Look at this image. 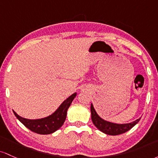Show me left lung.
<instances>
[{
  "mask_svg": "<svg viewBox=\"0 0 158 158\" xmlns=\"http://www.w3.org/2000/svg\"><path fill=\"white\" fill-rule=\"evenodd\" d=\"M91 118L92 121L95 126L98 129L99 131L104 133V134H108V135H118V134H123V133L127 132L130 129H131L134 125L138 123V122L140 120V118L135 121L131 122V123L127 124H116L113 123L105 121L98 116V113H96L95 110L94 109L93 104H91Z\"/></svg>",
  "mask_w": 158,
  "mask_h": 158,
  "instance_id": "left-lung-1",
  "label": "left lung"
}]
</instances>
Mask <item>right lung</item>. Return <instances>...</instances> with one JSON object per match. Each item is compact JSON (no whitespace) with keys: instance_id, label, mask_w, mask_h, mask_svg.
Returning <instances> with one entry per match:
<instances>
[{"instance_id":"right-lung-1","label":"right lung","mask_w":158,"mask_h":158,"mask_svg":"<svg viewBox=\"0 0 158 158\" xmlns=\"http://www.w3.org/2000/svg\"><path fill=\"white\" fill-rule=\"evenodd\" d=\"M76 95V93L72 94L60 104L55 112L45 118L39 119H27L19 116L14 110L13 113L18 119L31 131L39 134H50L57 131L63 125L66 118L67 110Z\"/></svg>"}]
</instances>
